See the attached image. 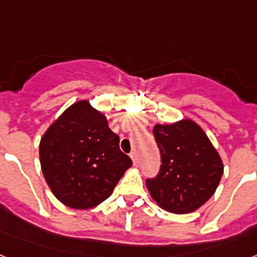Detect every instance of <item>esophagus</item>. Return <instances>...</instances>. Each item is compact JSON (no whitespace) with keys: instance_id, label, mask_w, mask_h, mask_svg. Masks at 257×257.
Here are the masks:
<instances>
[{"instance_id":"1","label":"esophagus","mask_w":257,"mask_h":257,"mask_svg":"<svg viewBox=\"0 0 257 257\" xmlns=\"http://www.w3.org/2000/svg\"><path fill=\"white\" fill-rule=\"evenodd\" d=\"M130 156H131V159H133L134 165H135V167H138V164H139V159H138V154H137V152H135V151L131 152Z\"/></svg>"}]
</instances>
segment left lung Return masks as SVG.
Wrapping results in <instances>:
<instances>
[{
    "mask_svg": "<svg viewBox=\"0 0 257 257\" xmlns=\"http://www.w3.org/2000/svg\"><path fill=\"white\" fill-rule=\"evenodd\" d=\"M154 135L162 167L156 177L146 180L148 192L169 213H192L217 190L223 175L222 159L192 119L155 124Z\"/></svg>",
    "mask_w": 257,
    "mask_h": 257,
    "instance_id": "1",
    "label": "left lung"
}]
</instances>
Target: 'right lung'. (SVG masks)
<instances>
[{
	"mask_svg": "<svg viewBox=\"0 0 257 257\" xmlns=\"http://www.w3.org/2000/svg\"><path fill=\"white\" fill-rule=\"evenodd\" d=\"M42 172L51 192L72 209H90L110 197L133 165L102 113L82 99L69 106L40 139Z\"/></svg>",
	"mask_w": 257,
	"mask_h": 257,
	"instance_id": "obj_1",
	"label": "right lung"
}]
</instances>
